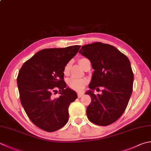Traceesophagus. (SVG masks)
Listing matches in <instances>:
<instances>
[{
	"mask_svg": "<svg viewBox=\"0 0 151 151\" xmlns=\"http://www.w3.org/2000/svg\"><path fill=\"white\" fill-rule=\"evenodd\" d=\"M77 96H78V98H80V97H82V96H83V93H78Z\"/></svg>",
	"mask_w": 151,
	"mask_h": 151,
	"instance_id": "34e87169",
	"label": "esophagus"
}]
</instances>
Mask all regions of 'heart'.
Instances as JSON below:
<instances>
[{
	"mask_svg": "<svg viewBox=\"0 0 151 151\" xmlns=\"http://www.w3.org/2000/svg\"><path fill=\"white\" fill-rule=\"evenodd\" d=\"M86 60V58H81L78 60V63L82 67L83 65L84 61ZM70 65H71V61H69L68 63L65 65L64 69H63V73L65 75H68L70 72ZM87 82L84 78H78L75 77H71L68 79L67 81V84L69 86V88H71V89L77 91H81L84 90L85 88Z\"/></svg>",
	"mask_w": 151,
	"mask_h": 151,
	"instance_id": "heart-1",
	"label": "heart"
}]
</instances>
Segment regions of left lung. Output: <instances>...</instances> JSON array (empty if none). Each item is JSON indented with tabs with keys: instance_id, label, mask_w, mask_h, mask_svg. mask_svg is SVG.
Returning a JSON list of instances; mask_svg holds the SVG:
<instances>
[{
	"instance_id": "8db88e82",
	"label": "left lung",
	"mask_w": 151,
	"mask_h": 151,
	"mask_svg": "<svg viewBox=\"0 0 151 151\" xmlns=\"http://www.w3.org/2000/svg\"><path fill=\"white\" fill-rule=\"evenodd\" d=\"M79 53L91 61L92 78L86 94L91 97L88 106V119L99 126H108L122 116L133 90L134 73L126 56L114 46L94 42L82 46ZM103 88L96 95L93 90Z\"/></svg>"
}]
</instances>
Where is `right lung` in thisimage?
Wrapping results in <instances>:
<instances>
[{
  "label": "right lung",
  "instance_id": "add662e5",
  "mask_svg": "<svg viewBox=\"0 0 151 151\" xmlns=\"http://www.w3.org/2000/svg\"><path fill=\"white\" fill-rule=\"evenodd\" d=\"M81 46L40 50L25 61L17 78L19 98L31 122L44 131L61 128L69 120V106L77 98L67 88L63 69ZM59 91L60 97L52 94Z\"/></svg>",
  "mask_w": 151,
  "mask_h": 151
}]
</instances>
